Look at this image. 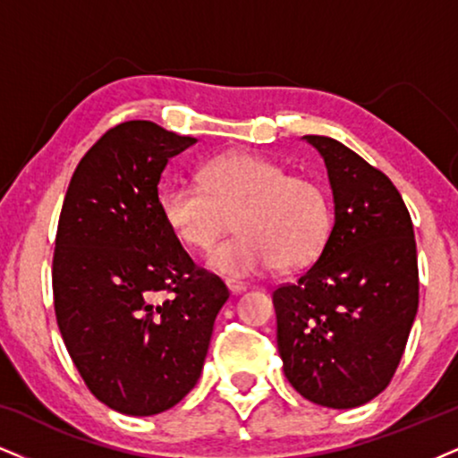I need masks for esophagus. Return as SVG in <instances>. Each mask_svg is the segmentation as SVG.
Wrapping results in <instances>:
<instances>
[{"label": "esophagus", "mask_w": 458, "mask_h": 458, "mask_svg": "<svg viewBox=\"0 0 458 458\" xmlns=\"http://www.w3.org/2000/svg\"><path fill=\"white\" fill-rule=\"evenodd\" d=\"M227 289L231 295H240V293H244L248 286L244 284V282H238V280H227Z\"/></svg>", "instance_id": "esophagus-1"}]
</instances>
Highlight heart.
<instances>
[{"mask_svg":"<svg viewBox=\"0 0 458 458\" xmlns=\"http://www.w3.org/2000/svg\"><path fill=\"white\" fill-rule=\"evenodd\" d=\"M199 182H169L159 210L172 235L189 250L210 252L231 227L240 231L210 257V267L227 278H248L272 269L301 267L323 250L333 210L325 186L293 176L278 161L231 152L206 161Z\"/></svg>","mask_w":458,"mask_h":458,"instance_id":"b5f03b06","label":"heart"}]
</instances>
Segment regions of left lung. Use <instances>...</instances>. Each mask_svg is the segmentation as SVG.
Returning <instances> with one entry per match:
<instances>
[{
	"mask_svg": "<svg viewBox=\"0 0 458 458\" xmlns=\"http://www.w3.org/2000/svg\"><path fill=\"white\" fill-rule=\"evenodd\" d=\"M333 227L316 263L274 291L284 376L308 402L350 410L391 382L419 310V259L408 208L380 169L325 135Z\"/></svg>",
	"mask_w": 458,
	"mask_h": 458,
	"instance_id": "8db88e82",
	"label": "left lung"
}]
</instances>
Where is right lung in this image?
<instances>
[{"label": "right lung", "instance_id": "add662e5", "mask_svg": "<svg viewBox=\"0 0 458 458\" xmlns=\"http://www.w3.org/2000/svg\"><path fill=\"white\" fill-rule=\"evenodd\" d=\"M195 142L150 121L121 123L78 163L61 208L56 325L89 391L127 416L161 414L197 385L229 299L159 210L163 169Z\"/></svg>", "mask_w": 458, "mask_h": 458}]
</instances>
